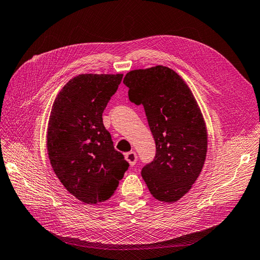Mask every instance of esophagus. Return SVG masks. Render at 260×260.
Listing matches in <instances>:
<instances>
[{
    "label": "esophagus",
    "instance_id": "1",
    "mask_svg": "<svg viewBox=\"0 0 260 260\" xmlns=\"http://www.w3.org/2000/svg\"><path fill=\"white\" fill-rule=\"evenodd\" d=\"M125 160L128 161L130 164V166H135L137 162V153L135 151H130V152H126L124 154Z\"/></svg>",
    "mask_w": 260,
    "mask_h": 260
}]
</instances>
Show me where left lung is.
Returning a JSON list of instances; mask_svg holds the SVG:
<instances>
[{"label":"left lung","instance_id":"obj_1","mask_svg":"<svg viewBox=\"0 0 260 260\" xmlns=\"http://www.w3.org/2000/svg\"><path fill=\"white\" fill-rule=\"evenodd\" d=\"M123 83L129 100L145 108L157 149L141 176L155 199L176 203L191 189L206 160L208 134L197 100L183 79L164 66L132 70Z\"/></svg>","mask_w":260,"mask_h":260}]
</instances>
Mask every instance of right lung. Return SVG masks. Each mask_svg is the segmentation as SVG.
I'll return each instance as SVG.
<instances>
[{"instance_id": "1", "label": "right lung", "mask_w": 260, "mask_h": 260, "mask_svg": "<svg viewBox=\"0 0 260 260\" xmlns=\"http://www.w3.org/2000/svg\"><path fill=\"white\" fill-rule=\"evenodd\" d=\"M123 74H79L56 95L47 149L54 174L77 199L95 205L114 193L129 164L117 151L102 113Z\"/></svg>"}]
</instances>
